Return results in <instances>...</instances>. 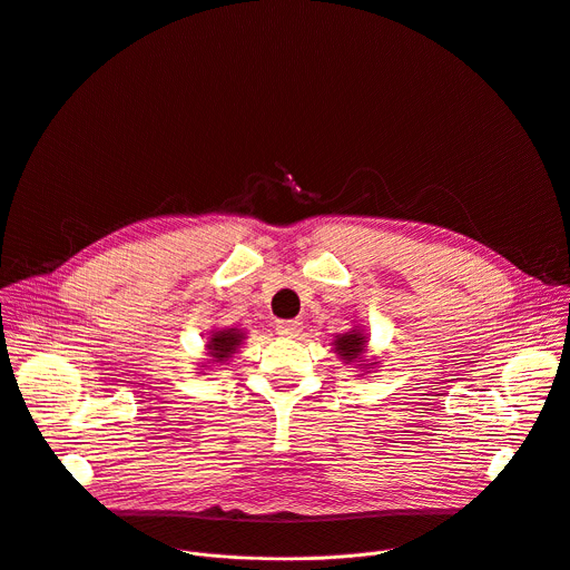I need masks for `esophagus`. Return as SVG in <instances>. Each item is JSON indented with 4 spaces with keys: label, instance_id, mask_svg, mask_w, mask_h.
<instances>
[{
    "label": "esophagus",
    "instance_id": "34e87169",
    "mask_svg": "<svg viewBox=\"0 0 570 570\" xmlns=\"http://www.w3.org/2000/svg\"><path fill=\"white\" fill-rule=\"evenodd\" d=\"M302 330V322L299 320H279L277 322V334L284 338H295Z\"/></svg>",
    "mask_w": 570,
    "mask_h": 570
}]
</instances>
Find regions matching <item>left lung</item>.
<instances>
[{
	"instance_id": "left-lung-1",
	"label": "left lung",
	"mask_w": 570,
	"mask_h": 570,
	"mask_svg": "<svg viewBox=\"0 0 570 570\" xmlns=\"http://www.w3.org/2000/svg\"><path fill=\"white\" fill-rule=\"evenodd\" d=\"M365 336L358 334V332H350V334H343L336 338V352L345 358V361H354L358 358L363 352H365Z\"/></svg>"
}]
</instances>
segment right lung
<instances>
[{"label": "right lung", "mask_w": 570, "mask_h": 570, "mask_svg": "<svg viewBox=\"0 0 570 570\" xmlns=\"http://www.w3.org/2000/svg\"><path fill=\"white\" fill-rule=\"evenodd\" d=\"M240 341H243V334H238L236 330H227V332L223 330V332L214 334V338H209L207 347H209L212 358L216 363H223L234 354V350L240 345Z\"/></svg>", "instance_id": "1"}]
</instances>
